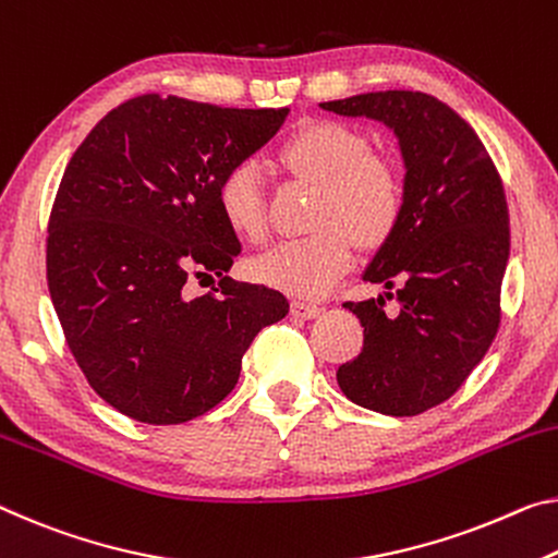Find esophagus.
Here are the masks:
<instances>
[{"label": "esophagus", "instance_id": "34e87169", "mask_svg": "<svg viewBox=\"0 0 558 558\" xmlns=\"http://www.w3.org/2000/svg\"><path fill=\"white\" fill-rule=\"evenodd\" d=\"M323 307L320 305H313V303H305V300H295L293 305H290V313L295 317H305V320H313V317L320 315Z\"/></svg>", "mask_w": 558, "mask_h": 558}]
</instances>
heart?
Segmentation results:
<instances>
[{"instance_id":"b5f03b06","label":"heart","mask_w":558,"mask_h":558,"mask_svg":"<svg viewBox=\"0 0 558 558\" xmlns=\"http://www.w3.org/2000/svg\"><path fill=\"white\" fill-rule=\"evenodd\" d=\"M278 161L293 175L317 183L313 226L317 231L288 238L253 260L255 280L293 298H317L352 260V236L362 247L390 241L400 226L407 185L392 158L373 154V141L338 121H315L280 146ZM216 206L223 223L243 241L265 235L260 168L238 161L220 175Z\"/></svg>"}]
</instances>
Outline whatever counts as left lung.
<instances>
[{"label": "left lung", "instance_id": "left-lung-1", "mask_svg": "<svg viewBox=\"0 0 558 558\" xmlns=\"http://www.w3.org/2000/svg\"><path fill=\"white\" fill-rule=\"evenodd\" d=\"M325 111L367 117L395 131L407 203L390 241L367 265L385 298L344 303L365 327L362 352L338 369L348 400L414 417L449 400L499 330L509 260V210L499 171L454 109L422 92H373L325 101Z\"/></svg>", "mask_w": 558, "mask_h": 558}]
</instances>
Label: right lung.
Masks as SVG:
<instances>
[{
	"mask_svg": "<svg viewBox=\"0 0 558 558\" xmlns=\"http://www.w3.org/2000/svg\"><path fill=\"white\" fill-rule=\"evenodd\" d=\"M288 109L144 94L106 113L66 163L49 216L47 282L94 392L146 424L226 400L255 335L288 315L278 290L226 276L241 253L216 185L278 134ZM221 280L191 299L189 277Z\"/></svg>",
	"mask_w": 558,
	"mask_h": 558,
	"instance_id": "1",
	"label": "right lung"
}]
</instances>
